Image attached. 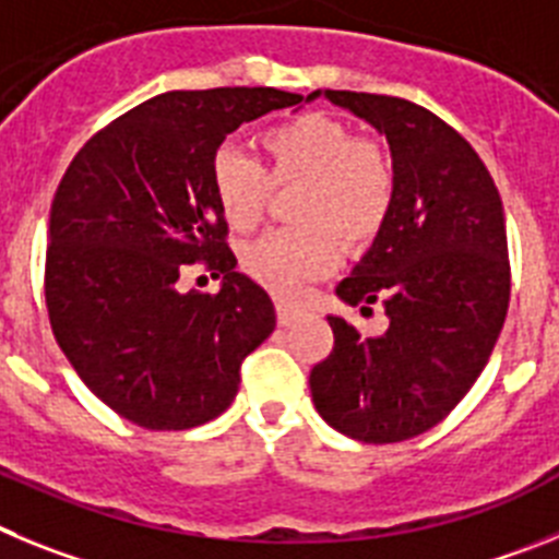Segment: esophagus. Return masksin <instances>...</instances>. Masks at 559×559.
Listing matches in <instances>:
<instances>
[{"mask_svg": "<svg viewBox=\"0 0 559 559\" xmlns=\"http://www.w3.org/2000/svg\"><path fill=\"white\" fill-rule=\"evenodd\" d=\"M275 314H278L281 325H289L292 320L300 314V309H298V306L286 304V300H275Z\"/></svg>", "mask_w": 559, "mask_h": 559, "instance_id": "1", "label": "esophagus"}]
</instances>
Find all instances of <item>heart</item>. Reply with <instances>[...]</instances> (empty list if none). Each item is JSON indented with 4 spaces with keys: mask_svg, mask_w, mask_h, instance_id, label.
<instances>
[{
    "mask_svg": "<svg viewBox=\"0 0 559 559\" xmlns=\"http://www.w3.org/2000/svg\"><path fill=\"white\" fill-rule=\"evenodd\" d=\"M264 169L236 147L217 150L211 160V192L234 230H250L264 214L270 180H304L295 223L304 228L273 230L242 250L245 273L281 298H295L306 284L340 264L345 248L373 242L390 219L395 175L376 144L354 139L325 114H304L261 135Z\"/></svg>",
    "mask_w": 559,
    "mask_h": 559,
    "instance_id": "obj_1",
    "label": "heart"
}]
</instances>
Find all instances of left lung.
<instances>
[{
    "mask_svg": "<svg viewBox=\"0 0 559 559\" xmlns=\"http://www.w3.org/2000/svg\"><path fill=\"white\" fill-rule=\"evenodd\" d=\"M390 144V219L336 298L379 300L386 331L365 336L329 314L334 350L311 367L314 409L340 435L401 442L449 415L479 379L510 304L504 205L476 150L431 110L401 97L317 88Z\"/></svg>",
    "mask_w": 559,
    "mask_h": 559,
    "instance_id": "8db88e82",
    "label": "left lung"
}]
</instances>
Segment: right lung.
Segmentation results:
<instances>
[{"instance_id":"add662e5","label":"right lung","mask_w":559,"mask_h":559,"mask_svg":"<svg viewBox=\"0 0 559 559\" xmlns=\"http://www.w3.org/2000/svg\"><path fill=\"white\" fill-rule=\"evenodd\" d=\"M300 103L278 88L158 94L99 130L60 180L49 323L83 384L130 424L180 431L223 415L242 359L275 331L273 300L225 245L211 160L239 124ZM200 258L224 278L217 296L177 289Z\"/></svg>"}]
</instances>
